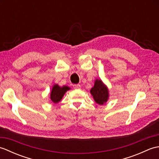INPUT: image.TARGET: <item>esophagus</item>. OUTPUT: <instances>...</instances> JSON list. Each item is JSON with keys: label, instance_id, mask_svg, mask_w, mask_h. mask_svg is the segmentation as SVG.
<instances>
[{"label": "esophagus", "instance_id": "esophagus-1", "mask_svg": "<svg viewBox=\"0 0 159 159\" xmlns=\"http://www.w3.org/2000/svg\"><path fill=\"white\" fill-rule=\"evenodd\" d=\"M73 87H74V89H80V85H79V84H76V85H74Z\"/></svg>", "mask_w": 159, "mask_h": 159}]
</instances>
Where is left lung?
<instances>
[{"label":"left lung","mask_w":159,"mask_h":159,"mask_svg":"<svg viewBox=\"0 0 159 159\" xmlns=\"http://www.w3.org/2000/svg\"><path fill=\"white\" fill-rule=\"evenodd\" d=\"M90 92L97 104L102 105L107 102L109 97V92L100 80H96L94 87L91 89Z\"/></svg>","instance_id":"1"}]
</instances>
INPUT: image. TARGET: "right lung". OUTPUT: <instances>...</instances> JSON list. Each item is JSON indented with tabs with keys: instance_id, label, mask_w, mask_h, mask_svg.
<instances>
[{
	"instance_id": "right-lung-1",
	"label": "right lung",
	"mask_w": 159,
	"mask_h": 159,
	"mask_svg": "<svg viewBox=\"0 0 159 159\" xmlns=\"http://www.w3.org/2000/svg\"><path fill=\"white\" fill-rule=\"evenodd\" d=\"M69 89L70 87L67 86H63L62 87H61L58 85H54L52 89V92L50 93V99L52 100L53 102H59V101L61 100L64 93Z\"/></svg>"
}]
</instances>
